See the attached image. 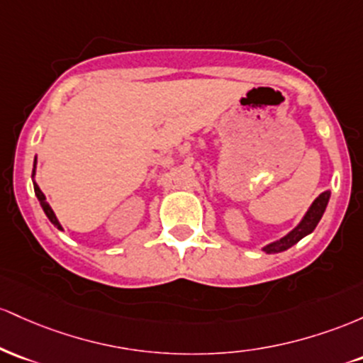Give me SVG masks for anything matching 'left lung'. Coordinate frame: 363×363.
<instances>
[{
    "label": "left lung",
    "instance_id": "1",
    "mask_svg": "<svg viewBox=\"0 0 363 363\" xmlns=\"http://www.w3.org/2000/svg\"><path fill=\"white\" fill-rule=\"evenodd\" d=\"M329 197H331V192H323L319 195V197L315 199V201L312 202V206L308 207V211L305 213L303 219L298 223V226H295L293 230L288 233L286 236H283V238L276 240V242L269 243V245H266L262 248L266 254H278V252H284L288 250V248L295 245V243H298L300 240L303 238V236L311 235L313 230H315V226L319 225L320 218H323L325 207H328V202H329Z\"/></svg>",
    "mask_w": 363,
    "mask_h": 363
}]
</instances>
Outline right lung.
<instances>
[{
    "label": "right lung",
    "instance_id": "right-lung-1",
    "mask_svg": "<svg viewBox=\"0 0 363 363\" xmlns=\"http://www.w3.org/2000/svg\"><path fill=\"white\" fill-rule=\"evenodd\" d=\"M34 174H35V161H34V171H32V177H34ZM34 192H35V197H38V201L40 202V207H43V211H44V213H46L48 219H50V221H51L52 225H55L56 228H58V230H63V228H61V225H60L58 218H56V214L52 213L51 206L46 202V195L40 192L39 185H38V183H35V182H34Z\"/></svg>",
    "mask_w": 363,
    "mask_h": 363
}]
</instances>
